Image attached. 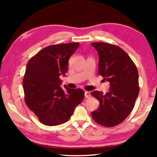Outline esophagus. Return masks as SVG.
I'll list each match as a JSON object with an SVG mask.
<instances>
[{
    "label": "esophagus",
    "instance_id": "34e87169",
    "mask_svg": "<svg viewBox=\"0 0 157 157\" xmlns=\"http://www.w3.org/2000/svg\"><path fill=\"white\" fill-rule=\"evenodd\" d=\"M90 96H91V95H90V92H88V91L85 92V97L86 98H90Z\"/></svg>",
    "mask_w": 157,
    "mask_h": 157
}]
</instances>
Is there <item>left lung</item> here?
Instances as JSON below:
<instances>
[{"instance_id":"obj_1","label":"left lung","mask_w":157,"mask_h":157,"mask_svg":"<svg viewBox=\"0 0 157 157\" xmlns=\"http://www.w3.org/2000/svg\"><path fill=\"white\" fill-rule=\"evenodd\" d=\"M99 56L98 75L110 83V91H94L91 95L100 102L92 113L94 121L111 128L122 123L134 107L140 88L138 71L129 56L119 46L106 42H92Z\"/></svg>"}]
</instances>
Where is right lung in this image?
Wrapping results in <instances>:
<instances>
[{
    "label": "right lung",
    "mask_w": 157,
    "mask_h": 157,
    "mask_svg": "<svg viewBox=\"0 0 157 157\" xmlns=\"http://www.w3.org/2000/svg\"><path fill=\"white\" fill-rule=\"evenodd\" d=\"M79 42L54 44L42 48L29 60L23 79L26 105L39 121L48 126L67 121L84 97L80 88L60 84L59 76L68 70V61Z\"/></svg>",
    "instance_id": "add662e5"
}]
</instances>
